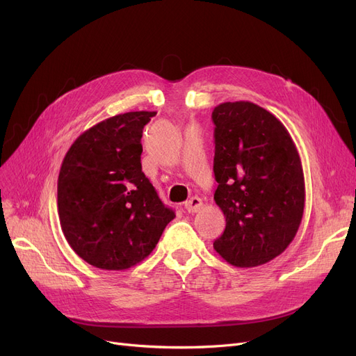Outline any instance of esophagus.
<instances>
[{
    "instance_id": "obj_1",
    "label": "esophagus",
    "mask_w": 356,
    "mask_h": 356,
    "mask_svg": "<svg viewBox=\"0 0 356 356\" xmlns=\"http://www.w3.org/2000/svg\"><path fill=\"white\" fill-rule=\"evenodd\" d=\"M200 208H202V199H199V197H196V196L184 203V209L188 211L189 213H195V212H197Z\"/></svg>"
}]
</instances>
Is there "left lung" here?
Wrapping results in <instances>:
<instances>
[{"label": "left lung", "mask_w": 356, "mask_h": 356, "mask_svg": "<svg viewBox=\"0 0 356 356\" xmlns=\"http://www.w3.org/2000/svg\"><path fill=\"white\" fill-rule=\"evenodd\" d=\"M212 120L213 199L227 220L213 248L231 266H263L290 245L302 223L300 156L282 121L252 102L219 104Z\"/></svg>", "instance_id": "1"}]
</instances>
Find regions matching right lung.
<instances>
[{
	"mask_svg": "<svg viewBox=\"0 0 356 356\" xmlns=\"http://www.w3.org/2000/svg\"><path fill=\"white\" fill-rule=\"evenodd\" d=\"M154 111L125 112L90 127L67 149L58 179L63 235L88 264L120 271L156 248L175 212L141 170V137Z\"/></svg>",
	"mask_w": 356,
	"mask_h": 356,
	"instance_id": "1",
	"label": "right lung"
}]
</instances>
